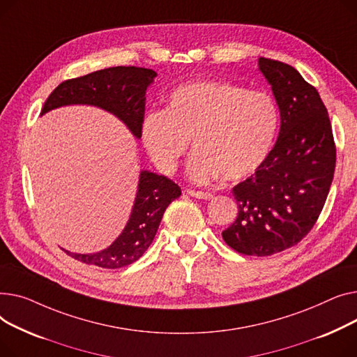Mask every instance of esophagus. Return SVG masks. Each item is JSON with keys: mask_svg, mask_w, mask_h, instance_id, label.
<instances>
[{"mask_svg": "<svg viewBox=\"0 0 357 357\" xmlns=\"http://www.w3.org/2000/svg\"><path fill=\"white\" fill-rule=\"evenodd\" d=\"M187 193L190 195L192 197H196V199H203V200H207L211 199L212 195L207 193V192H200V190H187Z\"/></svg>", "mask_w": 357, "mask_h": 357, "instance_id": "esophagus-1", "label": "esophagus"}]
</instances>
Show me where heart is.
Here are the masks:
<instances>
[{"label":"heart","mask_w":357,"mask_h":357,"mask_svg":"<svg viewBox=\"0 0 357 357\" xmlns=\"http://www.w3.org/2000/svg\"><path fill=\"white\" fill-rule=\"evenodd\" d=\"M280 127L275 99L265 91L200 80L178 86L165 111L144 119L146 153L165 174L177 170L193 139L197 153L188 174L204 183L223 174L235 181L254 174L268 157Z\"/></svg>","instance_id":"b5f03b06"}]
</instances>
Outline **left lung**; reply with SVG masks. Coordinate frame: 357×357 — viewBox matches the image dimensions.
<instances>
[{"label":"left lung","instance_id":"left-lung-1","mask_svg":"<svg viewBox=\"0 0 357 357\" xmlns=\"http://www.w3.org/2000/svg\"><path fill=\"white\" fill-rule=\"evenodd\" d=\"M280 108L278 139L232 192L236 220L222 232L236 252L268 257L297 245L316 225L336 167L331 123L317 89L287 63L259 57Z\"/></svg>","mask_w":357,"mask_h":357}]
</instances>
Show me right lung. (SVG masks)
<instances>
[{
  "label": "right lung",
  "mask_w": 357,
  "mask_h": 357,
  "mask_svg": "<svg viewBox=\"0 0 357 357\" xmlns=\"http://www.w3.org/2000/svg\"><path fill=\"white\" fill-rule=\"evenodd\" d=\"M157 73L135 66H116L69 79L46 99L41 115L65 105H93L118 116L135 138H141L145 112V91ZM181 196V188L165 176L141 172L130 220L107 249L96 254H72V258L107 269L127 266L139 259L151 245L169 204Z\"/></svg>",
  "instance_id": "1"
}]
</instances>
